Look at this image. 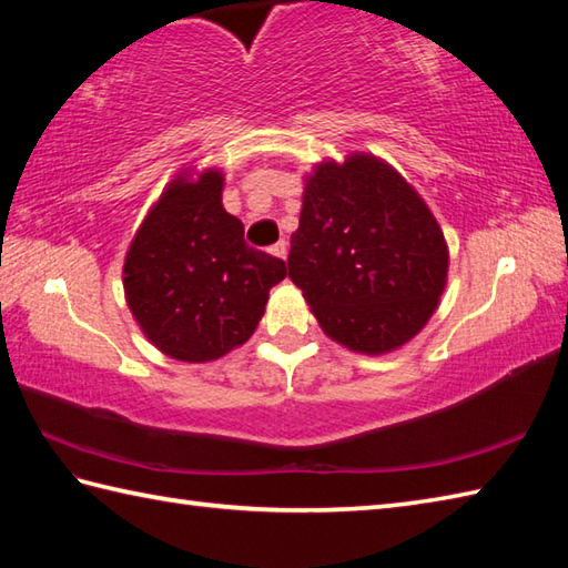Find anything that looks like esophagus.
Segmentation results:
<instances>
[{
  "instance_id": "1",
  "label": "esophagus",
  "mask_w": 568,
  "mask_h": 568,
  "mask_svg": "<svg viewBox=\"0 0 568 568\" xmlns=\"http://www.w3.org/2000/svg\"><path fill=\"white\" fill-rule=\"evenodd\" d=\"M271 253H273V256H277V258H285L287 256V241L285 239L275 241V244L271 246Z\"/></svg>"
}]
</instances>
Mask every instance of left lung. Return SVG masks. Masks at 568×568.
I'll return each instance as SVG.
<instances>
[{
	"mask_svg": "<svg viewBox=\"0 0 568 568\" xmlns=\"http://www.w3.org/2000/svg\"><path fill=\"white\" fill-rule=\"evenodd\" d=\"M446 268L437 220L390 165L352 155L307 180L287 273L332 339L364 354L403 346L437 310Z\"/></svg>",
	"mask_w": 568,
	"mask_h": 568,
	"instance_id": "8db88e82",
	"label": "left lung"
}]
</instances>
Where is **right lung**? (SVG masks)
Instances as JSON below:
<instances>
[{
  "instance_id": "add662e5",
  "label": "right lung",
  "mask_w": 568,
  "mask_h": 568,
  "mask_svg": "<svg viewBox=\"0 0 568 568\" xmlns=\"http://www.w3.org/2000/svg\"><path fill=\"white\" fill-rule=\"evenodd\" d=\"M285 261L248 246L222 207V175L175 180L131 241L126 303L163 354L190 364L244 344L285 277Z\"/></svg>"
}]
</instances>
